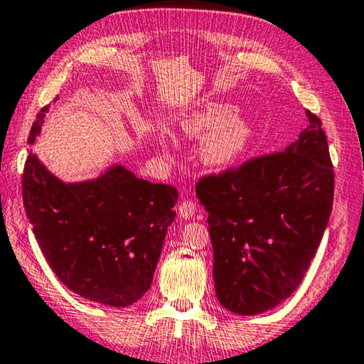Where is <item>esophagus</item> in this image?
Listing matches in <instances>:
<instances>
[{"label":"esophagus","instance_id":"obj_1","mask_svg":"<svg viewBox=\"0 0 364 364\" xmlns=\"http://www.w3.org/2000/svg\"><path fill=\"white\" fill-rule=\"evenodd\" d=\"M196 212V205L193 200L184 199L183 203L178 205V213H180L181 218H191Z\"/></svg>","mask_w":364,"mask_h":364}]
</instances>
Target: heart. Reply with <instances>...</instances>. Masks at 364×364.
<instances>
[{"label":"heart","mask_w":364,"mask_h":364,"mask_svg":"<svg viewBox=\"0 0 364 364\" xmlns=\"http://www.w3.org/2000/svg\"><path fill=\"white\" fill-rule=\"evenodd\" d=\"M180 128L188 137L203 139L200 159L210 168L223 170L240 164L251 144V126L225 103H205L183 114Z\"/></svg>","instance_id":"heart-1"}]
</instances>
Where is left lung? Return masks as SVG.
Returning <instances> with one entry per match:
<instances>
[{"label": "left lung", "instance_id": "obj_1", "mask_svg": "<svg viewBox=\"0 0 364 364\" xmlns=\"http://www.w3.org/2000/svg\"><path fill=\"white\" fill-rule=\"evenodd\" d=\"M284 152L203 176L196 184L205 207L218 301L236 314H261L301 284L327 227L333 168L321 119Z\"/></svg>", "mask_w": 364, "mask_h": 364}]
</instances>
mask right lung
I'll return each instance as SVG.
<instances>
[{"mask_svg":"<svg viewBox=\"0 0 364 364\" xmlns=\"http://www.w3.org/2000/svg\"><path fill=\"white\" fill-rule=\"evenodd\" d=\"M50 105L33 121V144ZM22 199L33 235L58 279L79 296L124 308L152 285L176 188L113 165L97 180L63 183L28 151Z\"/></svg>","mask_w":364,"mask_h":364,"instance_id":"right-lung-1","label":"right lung"}]
</instances>
